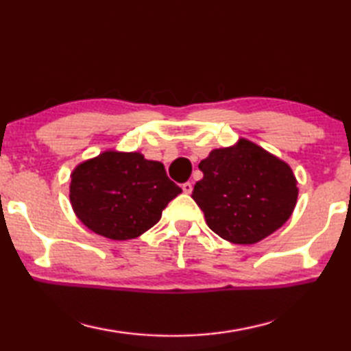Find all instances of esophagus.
<instances>
[{"label":"esophagus","mask_w":351,"mask_h":351,"mask_svg":"<svg viewBox=\"0 0 351 351\" xmlns=\"http://www.w3.org/2000/svg\"><path fill=\"white\" fill-rule=\"evenodd\" d=\"M182 189H183V193H185V194H191L193 193V183L191 182H185L182 185Z\"/></svg>","instance_id":"1"}]
</instances>
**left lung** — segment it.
<instances>
[{
	"instance_id": "8db88e82",
	"label": "left lung",
	"mask_w": 351,
	"mask_h": 351,
	"mask_svg": "<svg viewBox=\"0 0 351 351\" xmlns=\"http://www.w3.org/2000/svg\"><path fill=\"white\" fill-rule=\"evenodd\" d=\"M199 169L204 179L195 183L193 199L208 226L228 242H261L296 206V177L290 166L250 140L211 151Z\"/></svg>"
}]
</instances>
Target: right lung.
<instances>
[{"label":"right lung","instance_id":"obj_1","mask_svg":"<svg viewBox=\"0 0 351 351\" xmlns=\"http://www.w3.org/2000/svg\"><path fill=\"white\" fill-rule=\"evenodd\" d=\"M180 193L165 166L140 152H101L71 174L69 197L77 217L112 241L135 239L152 228Z\"/></svg>","mask_w":351,"mask_h":351}]
</instances>
